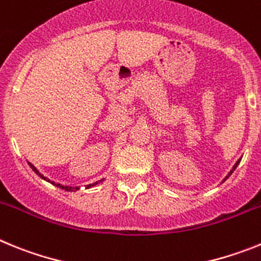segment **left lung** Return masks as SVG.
I'll list each match as a JSON object with an SVG mask.
<instances>
[{"label": "left lung", "mask_w": 261, "mask_h": 261, "mask_svg": "<svg viewBox=\"0 0 261 261\" xmlns=\"http://www.w3.org/2000/svg\"><path fill=\"white\" fill-rule=\"evenodd\" d=\"M239 162H241V159H239L238 162L235 163V166H234V167H232V170H231V171H230V174H229V175H227V176H226V179H227V177H229V176H230V175H231V172H232V171H234L235 168H237V166H238V165H239Z\"/></svg>", "instance_id": "8db88e82"}]
</instances>
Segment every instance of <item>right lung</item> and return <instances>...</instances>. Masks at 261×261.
Instances as JSON below:
<instances>
[{
	"mask_svg": "<svg viewBox=\"0 0 261 261\" xmlns=\"http://www.w3.org/2000/svg\"><path fill=\"white\" fill-rule=\"evenodd\" d=\"M29 165H30V167H31V168H32V171H35V174H38V175H39V176H40V177H41V179H44V180L49 181V183H50V184H53V186H56V187H60V188H61V190H65V191H77V190H78L77 187H74V188H73V187H68V186H61V184H57V183H55V181H50V180H49V179H47V177H45V176H43V175H41V174H40V172H39V171H38V170H36V167H35V166H34V165H31V163H30V162H29ZM102 180H103V179H102ZM102 180H99V181H95V183H93V184H89V186H87V187H86V188H90V187H93V186H96V184H98V183H100V181H102Z\"/></svg>",
	"mask_w": 261,
	"mask_h": 261,
	"instance_id": "add662e5",
	"label": "right lung"
}]
</instances>
